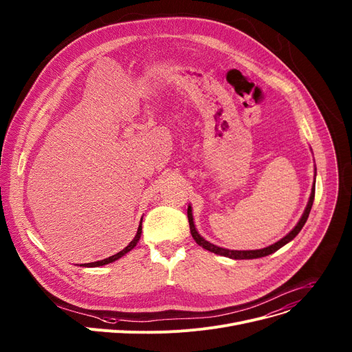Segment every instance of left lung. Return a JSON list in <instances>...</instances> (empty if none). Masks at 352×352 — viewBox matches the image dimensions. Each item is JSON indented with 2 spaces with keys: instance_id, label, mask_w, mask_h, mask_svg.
Listing matches in <instances>:
<instances>
[{
  "instance_id": "left-lung-1",
  "label": "left lung",
  "mask_w": 352,
  "mask_h": 352,
  "mask_svg": "<svg viewBox=\"0 0 352 352\" xmlns=\"http://www.w3.org/2000/svg\"><path fill=\"white\" fill-rule=\"evenodd\" d=\"M314 194H316V173H314V184H313V188H311V194H310V198H309V202H307V206L306 209H304V212L300 218V221L297 222V225L287 233V235L285 238H282L280 241H277L276 243L267 246V248H263V249H257V250H230V249H225V248H221V246H217L214 243L208 242L205 238H202L197 228H195V223H194V217H192V208L191 205H188V222H190V229H191V235L194 238V241L202 246L204 249L212 252V253H217V254H221V256H225V257H229V259H236V261H242V259H257V257H263V256H267V254H272L274 253L276 250H278L280 248H283L285 245H287L289 242H292L297 235L298 232L301 230V228L304 226V223L307 222V218L310 215V210H311V206H313V202H314Z\"/></svg>"
}]
</instances>
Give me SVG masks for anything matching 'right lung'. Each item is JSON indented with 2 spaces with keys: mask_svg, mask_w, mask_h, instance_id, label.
<instances>
[{
  "mask_svg": "<svg viewBox=\"0 0 352 352\" xmlns=\"http://www.w3.org/2000/svg\"><path fill=\"white\" fill-rule=\"evenodd\" d=\"M142 222H143V218H142V221H140V225H138V229H137V233H135V236H134V239L123 249V250H120L119 253H116V254H113V256H110V257H107V259H103V261H99V262H91V263H85L83 265V267H98V266H104V265H109V263H113V262H116L117 259H120V257H123L126 253H129L131 249H134L135 248V245L138 243V241H140V236H142ZM82 266V265H80Z\"/></svg>",
  "mask_w": 352,
  "mask_h": 352,
  "instance_id": "1",
  "label": "right lung"
}]
</instances>
